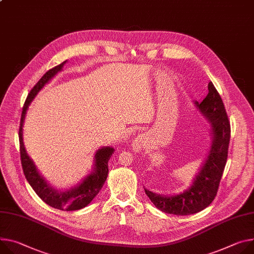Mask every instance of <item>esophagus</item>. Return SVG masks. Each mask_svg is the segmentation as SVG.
<instances>
[{
  "mask_svg": "<svg viewBox=\"0 0 254 254\" xmlns=\"http://www.w3.org/2000/svg\"><path fill=\"white\" fill-rule=\"evenodd\" d=\"M143 146H144V141H143L142 137L141 136H136L135 139H134V141H133V143H132L133 150L136 151V152H140L142 150Z\"/></svg>",
  "mask_w": 254,
  "mask_h": 254,
  "instance_id": "obj_1",
  "label": "esophagus"
}]
</instances>
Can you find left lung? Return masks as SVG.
I'll use <instances>...</instances> for the list:
<instances>
[{"instance_id":"8db88e82","label":"left lung","mask_w":254,"mask_h":254,"mask_svg":"<svg viewBox=\"0 0 254 254\" xmlns=\"http://www.w3.org/2000/svg\"><path fill=\"white\" fill-rule=\"evenodd\" d=\"M209 93L195 106L211 125L212 145L203 164L191 186L181 193L161 195L145 189L154 205L167 214L187 216L198 213L209 206L217 195L219 184L227 162L231 127L220 94L212 82L207 86Z\"/></svg>"}]
</instances>
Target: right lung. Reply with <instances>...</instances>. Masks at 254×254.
<instances>
[{"mask_svg": "<svg viewBox=\"0 0 254 254\" xmlns=\"http://www.w3.org/2000/svg\"><path fill=\"white\" fill-rule=\"evenodd\" d=\"M65 62L66 61L51 68L50 71L45 73L29 92L22 109L19 127V143L23 172H24L27 181L36 194L45 203L55 207V209L62 211H77L89 204L102 189L108 175V160L110 159L114 149L111 147H102L99 149L95 153L93 164L94 166L91 173L88 174L76 187L62 191L54 189L44 179V177L41 176L32 159H30L28 156L24 147V143H23V125H24L25 115L30 103L37 95L38 92L43 88V86L48 84L59 72L63 70V66Z\"/></svg>", "mask_w": 254, "mask_h": 254, "instance_id": "right-lung-1", "label": "right lung"}]
</instances>
